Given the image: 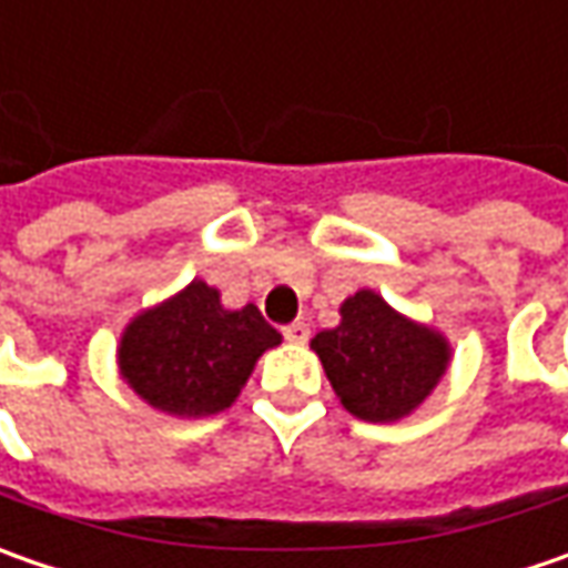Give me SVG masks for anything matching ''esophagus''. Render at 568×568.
Masks as SVG:
<instances>
[{"instance_id":"esophagus-1","label":"esophagus","mask_w":568,"mask_h":568,"mask_svg":"<svg viewBox=\"0 0 568 568\" xmlns=\"http://www.w3.org/2000/svg\"><path fill=\"white\" fill-rule=\"evenodd\" d=\"M284 338L291 341V344H306V341H310V325H306V322H291V325H284Z\"/></svg>"}]
</instances>
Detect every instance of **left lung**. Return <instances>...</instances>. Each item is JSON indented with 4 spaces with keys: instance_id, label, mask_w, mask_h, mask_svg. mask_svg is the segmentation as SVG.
Masks as SVG:
<instances>
[{
    "instance_id": "1",
    "label": "left lung",
    "mask_w": 568,
    "mask_h": 568,
    "mask_svg": "<svg viewBox=\"0 0 568 568\" xmlns=\"http://www.w3.org/2000/svg\"><path fill=\"white\" fill-rule=\"evenodd\" d=\"M313 351L341 404L369 424H392L420 407L452 357L439 332L395 313L373 291L347 296L341 325L318 332Z\"/></svg>"
}]
</instances>
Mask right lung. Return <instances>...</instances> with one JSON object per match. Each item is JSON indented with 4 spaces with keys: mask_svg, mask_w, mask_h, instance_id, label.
Masks as SVG:
<instances>
[{
    "mask_svg": "<svg viewBox=\"0 0 568 568\" xmlns=\"http://www.w3.org/2000/svg\"><path fill=\"white\" fill-rule=\"evenodd\" d=\"M281 335L246 303L224 310L205 281L144 310L125 325L120 373L129 388L173 417H211L236 402L255 361Z\"/></svg>",
    "mask_w": 568,
    "mask_h": 568,
    "instance_id": "add662e5",
    "label": "right lung"
}]
</instances>
